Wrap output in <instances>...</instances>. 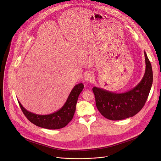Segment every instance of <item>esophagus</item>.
Here are the masks:
<instances>
[{"label":"esophagus","instance_id":"obj_1","mask_svg":"<svg viewBox=\"0 0 161 161\" xmlns=\"http://www.w3.org/2000/svg\"><path fill=\"white\" fill-rule=\"evenodd\" d=\"M84 79L86 82H92L94 79V76H93V73L92 71H88L85 74Z\"/></svg>","mask_w":161,"mask_h":161}]
</instances>
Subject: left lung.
I'll use <instances>...</instances> for the list:
<instances>
[{"label": "left lung", "mask_w": 161, "mask_h": 161, "mask_svg": "<svg viewBox=\"0 0 161 161\" xmlns=\"http://www.w3.org/2000/svg\"><path fill=\"white\" fill-rule=\"evenodd\" d=\"M144 56L146 70L144 77L131 90L116 93L100 88H93L97 108L106 119L119 120L131 117L144 106L153 83L152 68L145 52Z\"/></svg>", "instance_id": "8db88e82"}]
</instances>
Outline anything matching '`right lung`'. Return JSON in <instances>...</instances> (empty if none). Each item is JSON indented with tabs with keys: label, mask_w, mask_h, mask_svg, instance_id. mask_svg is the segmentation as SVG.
Returning <instances> with one entry per match:
<instances>
[{
	"label": "right lung",
	"mask_w": 161,
	"mask_h": 161,
	"mask_svg": "<svg viewBox=\"0 0 161 161\" xmlns=\"http://www.w3.org/2000/svg\"><path fill=\"white\" fill-rule=\"evenodd\" d=\"M84 88L82 83L74 86L67 100L60 109L49 115H38L31 113L24 108L18 101L23 114L26 118L35 125L41 128L57 130L65 127L72 120L75 112L78 97Z\"/></svg>",
	"instance_id": "1"
}]
</instances>
